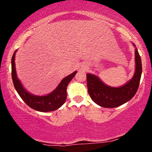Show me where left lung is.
Returning a JSON list of instances; mask_svg holds the SVG:
<instances>
[{"mask_svg": "<svg viewBox=\"0 0 152 152\" xmlns=\"http://www.w3.org/2000/svg\"><path fill=\"white\" fill-rule=\"evenodd\" d=\"M135 72L124 85L112 87L105 84L98 76L87 74L88 92L92 100L99 106L105 108H115L131 100L137 93L142 72V60L135 44Z\"/></svg>", "mask_w": 152, "mask_h": 152, "instance_id": "left-lung-1", "label": "left lung"}]
</instances>
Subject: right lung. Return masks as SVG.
<instances>
[{
	"label": "right lung",
	"instance_id": "obj_1",
	"mask_svg": "<svg viewBox=\"0 0 152 152\" xmlns=\"http://www.w3.org/2000/svg\"><path fill=\"white\" fill-rule=\"evenodd\" d=\"M16 51L17 50H15L11 59L12 79L15 90L18 92L20 98L33 109L41 112L55 111L60 108L66 102V96H67L66 89H67L68 84L74 77L77 71H74L71 74L63 78L58 86L51 93L45 96L34 95L26 90L17 76L15 64V56Z\"/></svg>",
	"mask_w": 152,
	"mask_h": 152
}]
</instances>
